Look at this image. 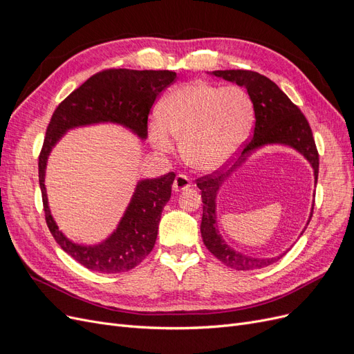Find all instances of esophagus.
<instances>
[{
  "label": "esophagus",
  "instance_id": "obj_1",
  "mask_svg": "<svg viewBox=\"0 0 354 354\" xmlns=\"http://www.w3.org/2000/svg\"><path fill=\"white\" fill-rule=\"evenodd\" d=\"M190 180L183 176V174H178L176 178H174V183H173V190L176 192V194H178V192L181 190H186L190 187Z\"/></svg>",
  "mask_w": 354,
  "mask_h": 354
}]
</instances>
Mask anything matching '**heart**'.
<instances>
[{
    "label": "heart",
    "instance_id": "b5f03b06",
    "mask_svg": "<svg viewBox=\"0 0 354 354\" xmlns=\"http://www.w3.org/2000/svg\"><path fill=\"white\" fill-rule=\"evenodd\" d=\"M252 103L239 87L220 88L194 81L168 93L160 102L149 138L159 152L180 140L185 162L202 173L221 169L238 153L250 131Z\"/></svg>",
    "mask_w": 354,
    "mask_h": 354
}]
</instances>
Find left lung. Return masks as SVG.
<instances>
[{
  "label": "left lung",
  "instance_id": "obj_1",
  "mask_svg": "<svg viewBox=\"0 0 354 354\" xmlns=\"http://www.w3.org/2000/svg\"><path fill=\"white\" fill-rule=\"evenodd\" d=\"M209 75L221 78L243 87L248 93L250 99L254 106L255 113V125L254 133L248 145L245 146L241 156L238 158L226 173H214L202 177L196 181V186L201 189L202 198V223H201V234L203 243L209 250L214 257L234 270H255L263 269L266 266H270L281 260L288 252H282L276 257H251L236 251L224 241L218 229V217H217V196L218 192L226 183V180L238 171L248 158H251L257 151L266 146H285L294 149L295 152L301 155L313 169L315 183L317 181L319 173V155L315 145V138L310 130V125L306 116L301 113L297 106L288 99V95L277 87V85L252 71H214ZM315 205V203H313ZM313 214V207L310 211V223ZM306 230V229H304ZM301 232V234L304 233Z\"/></svg>",
  "mask_w": 354,
  "mask_h": 354
}]
</instances>
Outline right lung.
I'll return each instance as SVG.
<instances>
[{"instance_id":"1","label":"right lung","mask_w":354,"mask_h":354,"mask_svg":"<svg viewBox=\"0 0 354 354\" xmlns=\"http://www.w3.org/2000/svg\"><path fill=\"white\" fill-rule=\"evenodd\" d=\"M176 77L177 73L171 71H103L72 91L51 116L38 162L46 221L60 248L90 270L128 272L146 259L155 246L160 214L171 198L176 174L138 180L116 229L102 242L88 245L69 239L53 217L46 189L48 158L69 130L81 127L115 124L124 127L142 142L146 140L149 111L156 95Z\"/></svg>"}]
</instances>
